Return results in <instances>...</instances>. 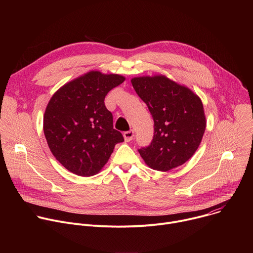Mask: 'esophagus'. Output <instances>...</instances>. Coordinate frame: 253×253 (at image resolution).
<instances>
[{"label": "esophagus", "mask_w": 253, "mask_h": 253, "mask_svg": "<svg viewBox=\"0 0 253 253\" xmlns=\"http://www.w3.org/2000/svg\"><path fill=\"white\" fill-rule=\"evenodd\" d=\"M123 136H124V140H125L126 142H130V141L133 139V137H134V131H133V130L126 131V132H124Z\"/></svg>", "instance_id": "1"}]
</instances>
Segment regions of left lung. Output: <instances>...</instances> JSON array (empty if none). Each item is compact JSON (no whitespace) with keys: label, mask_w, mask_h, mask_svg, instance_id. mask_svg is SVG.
Segmentation results:
<instances>
[{"label":"left lung","mask_w":253,"mask_h":253,"mask_svg":"<svg viewBox=\"0 0 253 253\" xmlns=\"http://www.w3.org/2000/svg\"><path fill=\"white\" fill-rule=\"evenodd\" d=\"M131 83L154 120L151 144L138 150L144 162L163 172L184 164L199 147L206 128L201 99L164 75L134 77Z\"/></svg>","instance_id":"1"}]
</instances>
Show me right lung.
Listing matches in <instances>:
<instances>
[{
    "label": "right lung",
    "mask_w": 253,
    "mask_h": 253,
    "mask_svg": "<svg viewBox=\"0 0 253 253\" xmlns=\"http://www.w3.org/2000/svg\"><path fill=\"white\" fill-rule=\"evenodd\" d=\"M125 81L118 74L88 73L63 85L50 99L44 114V134L55 158L79 176L97 174L109 160L122 134L113 128L104 100Z\"/></svg>",
    "instance_id": "obj_1"
}]
</instances>
